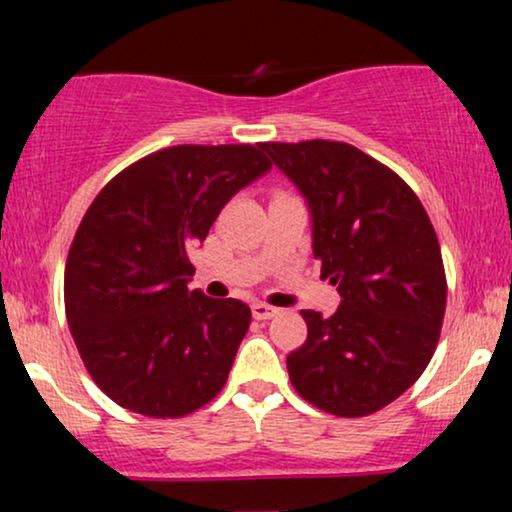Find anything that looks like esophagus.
<instances>
[{"label": "esophagus", "mask_w": 512, "mask_h": 512, "mask_svg": "<svg viewBox=\"0 0 512 512\" xmlns=\"http://www.w3.org/2000/svg\"><path fill=\"white\" fill-rule=\"evenodd\" d=\"M251 312H254V319H258V321H268L279 314L277 307H270L265 303H254L251 305Z\"/></svg>", "instance_id": "1"}]
</instances>
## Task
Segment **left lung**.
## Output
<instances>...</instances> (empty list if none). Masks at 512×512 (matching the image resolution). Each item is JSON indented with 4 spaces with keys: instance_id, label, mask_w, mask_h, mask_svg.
<instances>
[{
    "instance_id": "1",
    "label": "left lung",
    "mask_w": 512,
    "mask_h": 512,
    "mask_svg": "<svg viewBox=\"0 0 512 512\" xmlns=\"http://www.w3.org/2000/svg\"><path fill=\"white\" fill-rule=\"evenodd\" d=\"M261 149L305 195L312 251L342 303L303 310L307 340L286 356L293 389L314 408L366 417L419 380L436 352L447 279L415 191L352 144L310 139Z\"/></svg>"
}]
</instances>
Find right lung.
I'll list each match as a JSON object with an SVG mask.
<instances>
[{
	"label": "right lung",
	"instance_id": "1",
	"mask_svg": "<svg viewBox=\"0 0 512 512\" xmlns=\"http://www.w3.org/2000/svg\"><path fill=\"white\" fill-rule=\"evenodd\" d=\"M270 165L261 144L167 146L88 207L65 265V312L88 375L121 408L177 419L223 389L251 310L188 289V251Z\"/></svg>",
	"mask_w": 512,
	"mask_h": 512
}]
</instances>
